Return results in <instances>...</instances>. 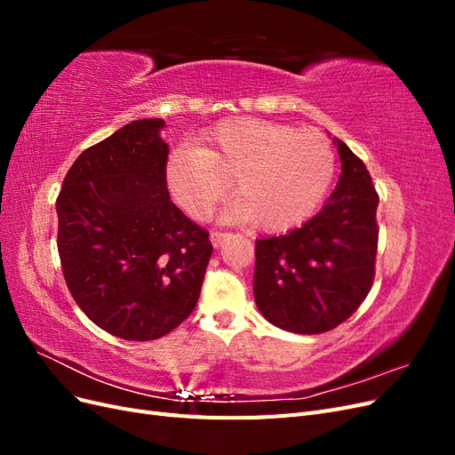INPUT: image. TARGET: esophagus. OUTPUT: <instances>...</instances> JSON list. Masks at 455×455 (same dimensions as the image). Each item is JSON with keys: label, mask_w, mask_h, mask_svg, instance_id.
Here are the masks:
<instances>
[{"label": "esophagus", "mask_w": 455, "mask_h": 455, "mask_svg": "<svg viewBox=\"0 0 455 455\" xmlns=\"http://www.w3.org/2000/svg\"><path fill=\"white\" fill-rule=\"evenodd\" d=\"M226 237H228V233H226V231H212V233H211V241H212V244H214V246H220V244H222Z\"/></svg>", "instance_id": "34e87169"}]
</instances>
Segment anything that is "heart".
<instances>
[{"label":"heart","instance_id":"heart-1","mask_svg":"<svg viewBox=\"0 0 455 455\" xmlns=\"http://www.w3.org/2000/svg\"><path fill=\"white\" fill-rule=\"evenodd\" d=\"M334 169V149L323 132L241 117L218 123L204 134L203 148H174L164 164V180L184 212L204 220L229 194L235 178L241 197L226 216L256 220L259 229L279 233L315 212Z\"/></svg>","mask_w":455,"mask_h":455}]
</instances>
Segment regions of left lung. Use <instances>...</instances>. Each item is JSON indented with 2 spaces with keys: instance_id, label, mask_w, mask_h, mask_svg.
I'll list each match as a JSON object with an SVG mask.
<instances>
[{
  "instance_id": "left-lung-1",
  "label": "left lung",
  "mask_w": 455,
  "mask_h": 455,
  "mask_svg": "<svg viewBox=\"0 0 455 455\" xmlns=\"http://www.w3.org/2000/svg\"><path fill=\"white\" fill-rule=\"evenodd\" d=\"M338 154L339 182L323 211L286 235L256 241V306L288 332L339 326L374 284L379 196L363 159L341 140Z\"/></svg>"
}]
</instances>
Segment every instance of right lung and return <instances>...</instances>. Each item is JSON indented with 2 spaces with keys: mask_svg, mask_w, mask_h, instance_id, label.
<instances>
[{
  "mask_svg": "<svg viewBox=\"0 0 455 455\" xmlns=\"http://www.w3.org/2000/svg\"><path fill=\"white\" fill-rule=\"evenodd\" d=\"M140 119L87 148L57 197V246L68 291L121 339L163 338L196 309L212 254L209 231L171 201L159 139Z\"/></svg>",
  "mask_w": 455,
  "mask_h": 455,
  "instance_id": "1",
  "label": "right lung"
}]
</instances>
